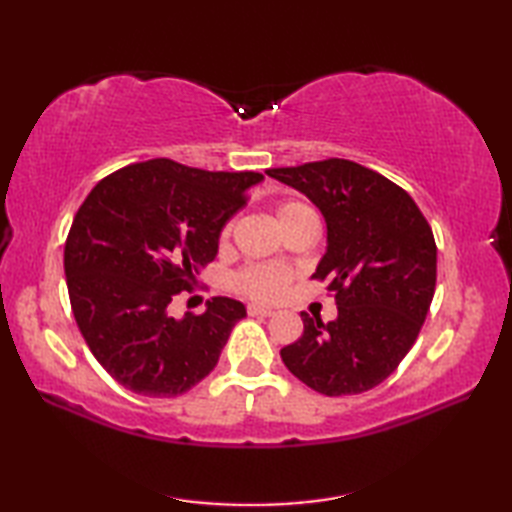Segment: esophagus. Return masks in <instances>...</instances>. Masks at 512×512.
<instances>
[{
	"instance_id": "34e87169",
	"label": "esophagus",
	"mask_w": 512,
	"mask_h": 512,
	"mask_svg": "<svg viewBox=\"0 0 512 512\" xmlns=\"http://www.w3.org/2000/svg\"><path fill=\"white\" fill-rule=\"evenodd\" d=\"M246 312L250 314V317H273V310L262 308V306H248Z\"/></svg>"
}]
</instances>
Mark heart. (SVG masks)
<instances>
[{
	"mask_svg": "<svg viewBox=\"0 0 512 512\" xmlns=\"http://www.w3.org/2000/svg\"><path fill=\"white\" fill-rule=\"evenodd\" d=\"M275 211L281 226H284V231H288L292 224L306 220V217H317L312 211V206L299 200L279 202ZM233 224H235L233 217L224 222L220 231L222 242H226V239L231 237ZM290 281H292L290 268L273 266V264H250V266H244L242 270H237L233 275V288L255 301H275L284 295V290L288 288Z\"/></svg>",
	"mask_w": 512,
	"mask_h": 512,
	"instance_id": "obj_1",
	"label": "heart"
}]
</instances>
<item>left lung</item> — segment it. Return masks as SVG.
I'll return each mask as SVG.
<instances>
[{
    "label": "left lung",
    "instance_id": "8db88e82",
    "mask_svg": "<svg viewBox=\"0 0 512 512\" xmlns=\"http://www.w3.org/2000/svg\"><path fill=\"white\" fill-rule=\"evenodd\" d=\"M266 173L323 213L328 250L312 279H328L339 306L328 323L301 312L303 334L281 361L319 394H363L396 372L427 319L438 262L431 226L405 189L352 160Z\"/></svg>",
    "mask_w": 512,
    "mask_h": 512
}]
</instances>
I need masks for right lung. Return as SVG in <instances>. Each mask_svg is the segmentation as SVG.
I'll return each instance as SVG.
<instances>
[{"label":"right lung","mask_w":512,"mask_h":512,"mask_svg":"<svg viewBox=\"0 0 512 512\" xmlns=\"http://www.w3.org/2000/svg\"><path fill=\"white\" fill-rule=\"evenodd\" d=\"M264 176L204 171L169 158L105 176L76 211L63 250L68 295L90 352L118 385L173 398L213 372L242 303L213 297L173 319L171 301L198 286L224 222Z\"/></svg>","instance_id":"right-lung-1"}]
</instances>
